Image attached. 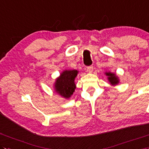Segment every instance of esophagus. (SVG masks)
<instances>
[{
	"label": "esophagus",
	"instance_id": "obj_1",
	"mask_svg": "<svg viewBox=\"0 0 149 149\" xmlns=\"http://www.w3.org/2000/svg\"><path fill=\"white\" fill-rule=\"evenodd\" d=\"M87 70L88 72H92L93 70V66H89L87 67Z\"/></svg>",
	"mask_w": 149,
	"mask_h": 149
}]
</instances>
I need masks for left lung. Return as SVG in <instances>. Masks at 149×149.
<instances>
[{
  "instance_id": "8db88e82",
  "label": "left lung",
  "mask_w": 149,
  "mask_h": 149,
  "mask_svg": "<svg viewBox=\"0 0 149 149\" xmlns=\"http://www.w3.org/2000/svg\"><path fill=\"white\" fill-rule=\"evenodd\" d=\"M106 75L108 76V80L112 85H116L118 83V77H116L115 74L108 72V73H106Z\"/></svg>"
}]
</instances>
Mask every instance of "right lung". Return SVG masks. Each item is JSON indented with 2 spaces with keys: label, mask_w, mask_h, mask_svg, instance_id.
Returning a JSON list of instances; mask_svg holds the SVG:
<instances>
[{
  "label": "right lung",
  "mask_w": 149,
  "mask_h": 149,
  "mask_svg": "<svg viewBox=\"0 0 149 149\" xmlns=\"http://www.w3.org/2000/svg\"><path fill=\"white\" fill-rule=\"evenodd\" d=\"M77 70H66L56 80V90L62 97L69 98L74 91L76 86L74 78L77 74Z\"/></svg>",
  "instance_id": "right-lung-1"
}]
</instances>
